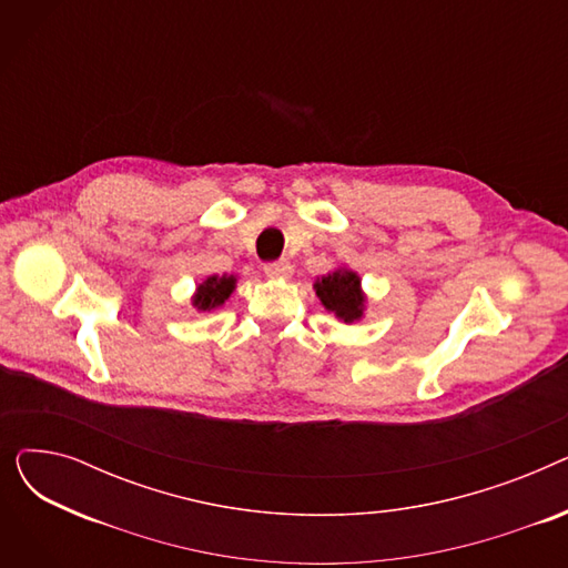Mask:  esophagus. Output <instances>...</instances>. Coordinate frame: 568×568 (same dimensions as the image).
<instances>
[{
  "instance_id": "34e87169",
  "label": "esophagus",
  "mask_w": 568,
  "mask_h": 568,
  "mask_svg": "<svg viewBox=\"0 0 568 568\" xmlns=\"http://www.w3.org/2000/svg\"><path fill=\"white\" fill-rule=\"evenodd\" d=\"M264 274L272 276V278H287V276H292V264L287 260L266 262L264 264Z\"/></svg>"
}]
</instances>
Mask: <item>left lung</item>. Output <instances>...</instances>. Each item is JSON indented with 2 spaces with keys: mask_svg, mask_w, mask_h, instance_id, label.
<instances>
[{
  "mask_svg": "<svg viewBox=\"0 0 568 568\" xmlns=\"http://www.w3.org/2000/svg\"><path fill=\"white\" fill-rule=\"evenodd\" d=\"M315 294L326 311L347 324L362 320L364 315L366 296L362 292V278L349 268H336V272L317 278Z\"/></svg>",
  "mask_w": 568,
  "mask_h": 568,
  "instance_id": "left-lung-1",
  "label": "left lung"
}]
</instances>
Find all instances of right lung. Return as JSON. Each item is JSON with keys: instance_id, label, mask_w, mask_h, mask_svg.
<instances>
[{"instance_id": "obj_1", "label": "right lung", "mask_w": 568, "mask_h": 568, "mask_svg": "<svg viewBox=\"0 0 568 568\" xmlns=\"http://www.w3.org/2000/svg\"><path fill=\"white\" fill-rule=\"evenodd\" d=\"M236 285L234 276H209L204 283L197 285L195 294H193V306L197 311H214L219 306L225 304L227 296L232 294Z\"/></svg>"}]
</instances>
